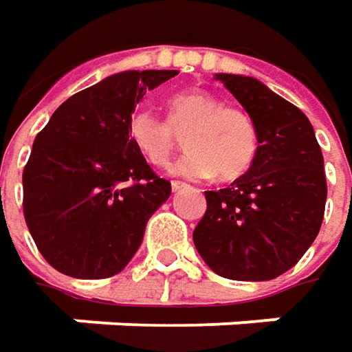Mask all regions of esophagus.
Here are the masks:
<instances>
[{
  "label": "esophagus",
  "mask_w": 352,
  "mask_h": 352,
  "mask_svg": "<svg viewBox=\"0 0 352 352\" xmlns=\"http://www.w3.org/2000/svg\"><path fill=\"white\" fill-rule=\"evenodd\" d=\"M186 188L184 182H180V180H172V192H178V190H182Z\"/></svg>",
  "instance_id": "obj_1"
}]
</instances>
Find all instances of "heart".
Here are the masks:
<instances>
[{"label": "heart", "instance_id": "obj_1", "mask_svg": "<svg viewBox=\"0 0 352 352\" xmlns=\"http://www.w3.org/2000/svg\"><path fill=\"white\" fill-rule=\"evenodd\" d=\"M129 138L154 166H166L184 138L188 152L174 172L186 178H208L218 172L223 180L241 176L257 154V129L239 107H226L208 91L190 89L168 98L166 120L148 111H136L129 120Z\"/></svg>", "mask_w": 352, "mask_h": 352}]
</instances>
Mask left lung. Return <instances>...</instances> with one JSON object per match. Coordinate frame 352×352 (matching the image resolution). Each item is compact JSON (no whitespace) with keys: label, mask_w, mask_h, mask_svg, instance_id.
Segmentation results:
<instances>
[{"label":"left lung","mask_w":352,"mask_h":352,"mask_svg":"<svg viewBox=\"0 0 352 352\" xmlns=\"http://www.w3.org/2000/svg\"><path fill=\"white\" fill-rule=\"evenodd\" d=\"M257 129V154L230 188L206 192L194 245L226 279L267 281L291 270L321 230L327 180L309 118L261 80L220 73Z\"/></svg>","instance_id":"1"}]
</instances>
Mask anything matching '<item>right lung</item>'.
I'll list each match as a JSON object with an SVG mask.
<instances>
[{"label":"right lung","instance_id":"right-lung-1","mask_svg":"<svg viewBox=\"0 0 352 352\" xmlns=\"http://www.w3.org/2000/svg\"><path fill=\"white\" fill-rule=\"evenodd\" d=\"M178 71H122L67 98L35 136L23 170V216L47 263L77 279L126 267L148 218L170 198L129 138L146 91Z\"/></svg>","mask_w":352,"mask_h":352}]
</instances>
